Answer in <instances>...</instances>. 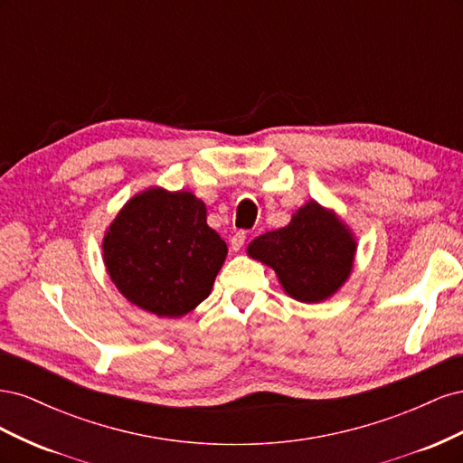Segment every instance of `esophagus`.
<instances>
[{
	"mask_svg": "<svg viewBox=\"0 0 463 463\" xmlns=\"http://www.w3.org/2000/svg\"><path fill=\"white\" fill-rule=\"evenodd\" d=\"M245 240H247V233H245L243 230L235 232V233L232 235V249H233V250H240V249L243 247Z\"/></svg>",
	"mask_w": 463,
	"mask_h": 463,
	"instance_id": "34e87169",
	"label": "esophagus"
}]
</instances>
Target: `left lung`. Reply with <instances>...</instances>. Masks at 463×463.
Segmentation results:
<instances>
[{"label": "left lung", "mask_w": 463, "mask_h": 463, "mask_svg": "<svg viewBox=\"0 0 463 463\" xmlns=\"http://www.w3.org/2000/svg\"><path fill=\"white\" fill-rule=\"evenodd\" d=\"M104 264L133 305L158 317L191 313L213 291L228 255L189 191L150 187L125 203L106 230Z\"/></svg>", "instance_id": "1"}]
</instances>
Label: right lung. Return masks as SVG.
<instances>
[{"label":"right lung","instance_id":"add662e5","mask_svg":"<svg viewBox=\"0 0 463 463\" xmlns=\"http://www.w3.org/2000/svg\"><path fill=\"white\" fill-rule=\"evenodd\" d=\"M357 241L332 210L309 201L288 226L266 232L249 243L250 259L276 272L289 298L320 303L332 298L354 269Z\"/></svg>","mask_w":463,"mask_h":463}]
</instances>
